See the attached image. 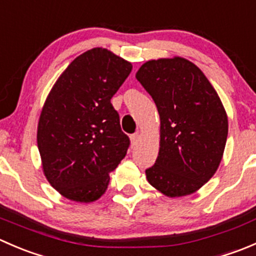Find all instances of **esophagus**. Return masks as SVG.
<instances>
[{
    "label": "esophagus",
    "mask_w": 256,
    "mask_h": 256,
    "mask_svg": "<svg viewBox=\"0 0 256 256\" xmlns=\"http://www.w3.org/2000/svg\"><path fill=\"white\" fill-rule=\"evenodd\" d=\"M130 138H131V144H132V146H135V144H138V141H140L141 135L138 132H135L130 136Z\"/></svg>",
    "instance_id": "34e87169"
}]
</instances>
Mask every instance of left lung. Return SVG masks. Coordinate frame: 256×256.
<instances>
[{"instance_id": "obj_1", "label": "left lung", "mask_w": 256, "mask_h": 256, "mask_svg": "<svg viewBox=\"0 0 256 256\" xmlns=\"http://www.w3.org/2000/svg\"><path fill=\"white\" fill-rule=\"evenodd\" d=\"M140 82L156 104L161 140L150 184L167 197L200 190L216 174L228 136V118L218 94L197 66L184 58L148 60Z\"/></svg>"}]
</instances>
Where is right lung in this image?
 I'll list each match as a JSON object with an SVG mask.
<instances>
[{
  "instance_id": "right-lung-1",
  "label": "right lung",
  "mask_w": 256,
  "mask_h": 256,
  "mask_svg": "<svg viewBox=\"0 0 256 256\" xmlns=\"http://www.w3.org/2000/svg\"><path fill=\"white\" fill-rule=\"evenodd\" d=\"M132 64L104 48L74 59L52 88L40 112L37 142L52 187L68 200L94 202L109 186V172L126 156L112 98Z\"/></svg>"
}]
</instances>
